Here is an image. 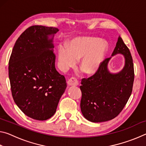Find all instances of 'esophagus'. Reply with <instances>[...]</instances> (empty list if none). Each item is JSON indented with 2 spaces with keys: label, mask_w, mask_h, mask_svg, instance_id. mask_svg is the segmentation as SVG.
<instances>
[{
  "label": "esophagus",
  "mask_w": 146,
  "mask_h": 146,
  "mask_svg": "<svg viewBox=\"0 0 146 146\" xmlns=\"http://www.w3.org/2000/svg\"><path fill=\"white\" fill-rule=\"evenodd\" d=\"M68 84L69 86H76L78 85V81L75 77H73V76H72V77H71L70 78L68 79Z\"/></svg>",
  "instance_id": "obj_1"
}]
</instances>
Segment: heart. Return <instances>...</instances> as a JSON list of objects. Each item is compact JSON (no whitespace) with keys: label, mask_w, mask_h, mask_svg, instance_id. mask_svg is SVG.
<instances>
[{"label":"heart","mask_w":146,"mask_h":146,"mask_svg":"<svg viewBox=\"0 0 146 146\" xmlns=\"http://www.w3.org/2000/svg\"><path fill=\"white\" fill-rule=\"evenodd\" d=\"M107 50L105 42L94 38H76L67 46H60L58 50V64L66 71L80 60V67L86 73L98 70Z\"/></svg>","instance_id":"obj_1"}]
</instances>
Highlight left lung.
Here are the masks:
<instances>
[{
    "mask_svg": "<svg viewBox=\"0 0 146 146\" xmlns=\"http://www.w3.org/2000/svg\"><path fill=\"white\" fill-rule=\"evenodd\" d=\"M117 53L123 54L125 57L124 68L120 73H110L107 67L111 58H107L92 76L81 81V111L92 122H106L117 117L131 95L134 66L129 49L120 36L111 55Z\"/></svg>",
    "mask_w": 146,
    "mask_h": 146,
    "instance_id": "8db88e82",
    "label": "left lung"
}]
</instances>
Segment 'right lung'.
I'll list each match as a JSON object with an SVG mask.
<instances>
[{"mask_svg": "<svg viewBox=\"0 0 146 146\" xmlns=\"http://www.w3.org/2000/svg\"><path fill=\"white\" fill-rule=\"evenodd\" d=\"M57 31L53 27L30 26L17 40L9 58L12 97L24 114L36 120L55 114L67 87L64 76L55 68L52 42Z\"/></svg>", "mask_w": 146, "mask_h": 146, "instance_id": "add662e5", "label": "right lung"}]
</instances>
